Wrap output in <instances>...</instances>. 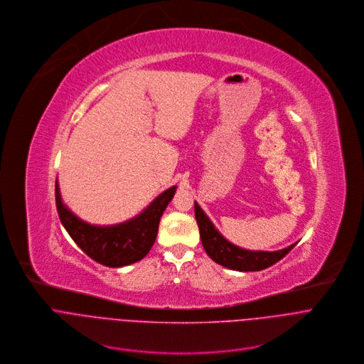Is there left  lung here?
<instances>
[{"label": "left lung", "mask_w": 364, "mask_h": 364, "mask_svg": "<svg viewBox=\"0 0 364 364\" xmlns=\"http://www.w3.org/2000/svg\"><path fill=\"white\" fill-rule=\"evenodd\" d=\"M195 218L199 227L200 241L206 254L220 265L235 271H261L265 269L291 251L296 244L288 248L268 252V251H248L228 242L215 230L209 218L203 213L200 206L195 202Z\"/></svg>", "instance_id": "obj_1"}]
</instances>
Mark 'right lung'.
<instances>
[{"label": "right lung", "mask_w": 364, "mask_h": 364, "mask_svg": "<svg viewBox=\"0 0 364 364\" xmlns=\"http://www.w3.org/2000/svg\"><path fill=\"white\" fill-rule=\"evenodd\" d=\"M175 191L176 186L169 188L139 216L113 227L89 225L73 215L61 202L57 182L55 205L63 227L82 251L102 265L117 268L140 261L151 251L158 235L161 216L172 200Z\"/></svg>", "instance_id": "1"}]
</instances>
